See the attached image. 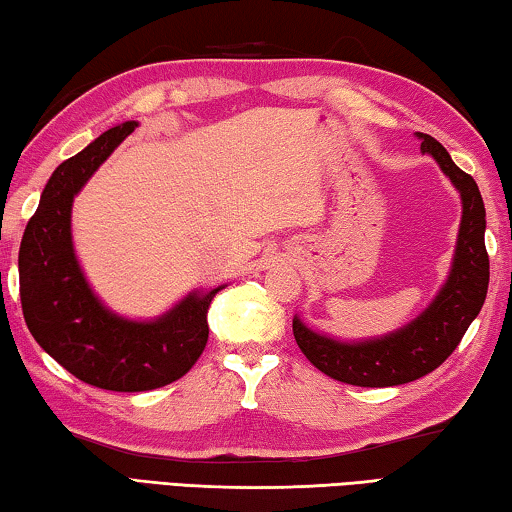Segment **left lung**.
<instances>
[{"label": "left lung", "instance_id": "8db88e82", "mask_svg": "<svg viewBox=\"0 0 512 512\" xmlns=\"http://www.w3.org/2000/svg\"><path fill=\"white\" fill-rule=\"evenodd\" d=\"M417 138L422 140V154L438 161L463 201L451 272L422 315L383 338L340 342L311 331L295 317L292 333L299 349L317 370L335 381L360 388H388L422 379L451 356L488 295L490 261L485 251V206L479 186L451 161L438 140L426 133H417Z\"/></svg>", "mask_w": 512, "mask_h": 512}]
</instances>
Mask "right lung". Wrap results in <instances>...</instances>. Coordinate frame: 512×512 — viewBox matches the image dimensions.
Listing matches in <instances>:
<instances>
[{"label":"right lung","mask_w":512,"mask_h":512,"mask_svg":"<svg viewBox=\"0 0 512 512\" xmlns=\"http://www.w3.org/2000/svg\"><path fill=\"white\" fill-rule=\"evenodd\" d=\"M136 127L133 120L117 124L56 167L18 256L22 313L33 338L77 379L113 392L181 379L206 347L208 306L224 288L195 290L156 320L136 322L108 311L88 286L72 245V201Z\"/></svg>","instance_id":"obj_1"}]
</instances>
